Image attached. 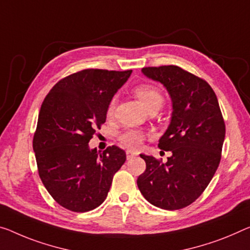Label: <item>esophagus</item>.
<instances>
[{
  "instance_id": "esophagus-1",
  "label": "esophagus",
  "mask_w": 250,
  "mask_h": 250,
  "mask_svg": "<svg viewBox=\"0 0 250 250\" xmlns=\"http://www.w3.org/2000/svg\"><path fill=\"white\" fill-rule=\"evenodd\" d=\"M136 155H137V152L135 151H132V149H127V151H126V157H127V160L133 159V157H135Z\"/></svg>"
}]
</instances>
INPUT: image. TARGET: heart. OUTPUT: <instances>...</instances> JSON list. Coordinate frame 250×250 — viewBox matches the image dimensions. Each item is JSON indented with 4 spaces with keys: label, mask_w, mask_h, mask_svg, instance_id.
<instances>
[{
    "label": "heart",
    "mask_w": 250,
    "mask_h": 250,
    "mask_svg": "<svg viewBox=\"0 0 250 250\" xmlns=\"http://www.w3.org/2000/svg\"><path fill=\"white\" fill-rule=\"evenodd\" d=\"M134 94L138 98L145 108H149L151 106H161L163 103V96L156 87L147 83H142L134 88ZM115 107V99H112L107 108L108 115L113 114ZM143 133L136 129H127L123 132L120 135V141L125 146L128 147H138L143 142Z\"/></svg>",
    "instance_id": "obj_1"
}]
</instances>
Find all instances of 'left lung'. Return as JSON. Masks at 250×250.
I'll return each mask as SVG.
<instances>
[{
    "label": "left lung",
    "mask_w": 250,
    "mask_h": 250,
    "mask_svg": "<svg viewBox=\"0 0 250 250\" xmlns=\"http://www.w3.org/2000/svg\"><path fill=\"white\" fill-rule=\"evenodd\" d=\"M142 72L162 83L171 97V121L159 147L172 155L161 163L140 154L146 170L137 178V187L157 208L182 209L200 197L216 173L226 135L224 118L206 80L178 66L148 67Z\"/></svg>",
    "instance_id": "left-lung-1"
}]
</instances>
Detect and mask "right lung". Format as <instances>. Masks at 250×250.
I'll return each instance as SVG.
<instances>
[{"label":"right lung","mask_w":250,"mask_h":250,"mask_svg":"<svg viewBox=\"0 0 250 250\" xmlns=\"http://www.w3.org/2000/svg\"><path fill=\"white\" fill-rule=\"evenodd\" d=\"M132 70L86 69L57 83L42 103L33 137L38 171L51 197L68 210L86 212L105 201L113 176L125 163L120 147H89L96 127Z\"/></svg>","instance_id":"add662e5"}]
</instances>
